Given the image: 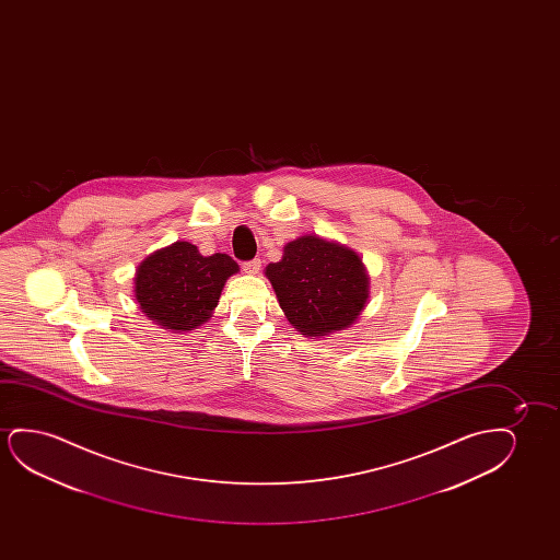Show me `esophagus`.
I'll return each instance as SVG.
<instances>
[{"instance_id": "esophagus-1", "label": "esophagus", "mask_w": 560, "mask_h": 560, "mask_svg": "<svg viewBox=\"0 0 560 560\" xmlns=\"http://www.w3.org/2000/svg\"><path fill=\"white\" fill-rule=\"evenodd\" d=\"M261 261L258 258H254V260L243 261V271L245 273H250V276H256L258 271H260Z\"/></svg>"}]
</instances>
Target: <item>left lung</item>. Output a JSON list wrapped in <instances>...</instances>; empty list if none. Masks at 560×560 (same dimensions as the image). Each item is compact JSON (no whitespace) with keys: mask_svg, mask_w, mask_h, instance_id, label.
<instances>
[{"mask_svg":"<svg viewBox=\"0 0 560 560\" xmlns=\"http://www.w3.org/2000/svg\"><path fill=\"white\" fill-rule=\"evenodd\" d=\"M266 277L287 319L306 337L348 329L368 304L369 277L360 256L317 235L287 243Z\"/></svg>","mask_w":560,"mask_h":560,"instance_id":"left-lung-1","label":"left lung"}]
</instances>
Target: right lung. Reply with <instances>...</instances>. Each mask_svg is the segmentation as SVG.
Segmentation results:
<instances>
[{"mask_svg":"<svg viewBox=\"0 0 560 560\" xmlns=\"http://www.w3.org/2000/svg\"><path fill=\"white\" fill-rule=\"evenodd\" d=\"M237 271V261L228 254L202 256L191 243L176 241L139 264L136 300L164 329H197L212 317L223 284Z\"/></svg>","mask_w":560,"mask_h":560,"instance_id":"right-lung-1","label":"right lung"}]
</instances>
